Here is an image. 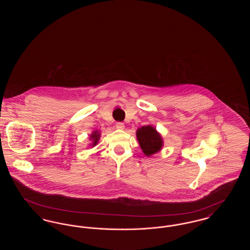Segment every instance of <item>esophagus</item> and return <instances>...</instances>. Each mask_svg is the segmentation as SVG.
<instances>
[{
	"label": "esophagus",
	"mask_w": 250,
	"mask_h": 250,
	"mask_svg": "<svg viewBox=\"0 0 250 250\" xmlns=\"http://www.w3.org/2000/svg\"><path fill=\"white\" fill-rule=\"evenodd\" d=\"M116 128L120 130H124L125 129V125L123 123H117L116 124Z\"/></svg>",
	"instance_id": "1"
}]
</instances>
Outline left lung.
Returning a JSON list of instances; mask_svg holds the SVG:
<instances>
[{"mask_svg": "<svg viewBox=\"0 0 250 250\" xmlns=\"http://www.w3.org/2000/svg\"><path fill=\"white\" fill-rule=\"evenodd\" d=\"M136 136L142 151L146 156L155 155L162 150L164 144L162 136L153 125H148L138 128Z\"/></svg>", "mask_w": 250, "mask_h": 250, "instance_id": "obj_1", "label": "left lung"}]
</instances>
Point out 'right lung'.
Here are the masks:
<instances>
[{
    "mask_svg": "<svg viewBox=\"0 0 250 250\" xmlns=\"http://www.w3.org/2000/svg\"><path fill=\"white\" fill-rule=\"evenodd\" d=\"M101 137V132L98 130H94L92 132V134L90 135V141H91V147H95V145L98 143L99 139Z\"/></svg>",
    "mask_w": 250,
    "mask_h": 250,
    "instance_id": "obj_1",
    "label": "right lung"
}]
</instances>
